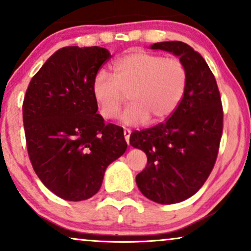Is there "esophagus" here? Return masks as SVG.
I'll list each match as a JSON object with an SVG mask.
<instances>
[{
    "label": "esophagus",
    "mask_w": 251,
    "mask_h": 251,
    "mask_svg": "<svg viewBox=\"0 0 251 251\" xmlns=\"http://www.w3.org/2000/svg\"><path fill=\"white\" fill-rule=\"evenodd\" d=\"M124 135H125L126 143L129 144V135H131V131H129L128 128H125L124 129Z\"/></svg>",
    "instance_id": "esophagus-1"
}]
</instances>
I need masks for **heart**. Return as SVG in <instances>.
Returning <instances> with one entry per match:
<instances>
[{
  "label": "heart",
  "mask_w": 251,
  "mask_h": 251,
  "mask_svg": "<svg viewBox=\"0 0 251 251\" xmlns=\"http://www.w3.org/2000/svg\"><path fill=\"white\" fill-rule=\"evenodd\" d=\"M188 73L177 57H164L146 50H134L117 60L113 76L99 71L92 81V94L103 119H114L125 102L122 122L128 126L159 123L177 109L185 94Z\"/></svg>",
  "instance_id": "heart-1"
}]
</instances>
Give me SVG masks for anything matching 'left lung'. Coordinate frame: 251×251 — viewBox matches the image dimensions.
Returning <instances> with one entry per match:
<instances>
[{
    "label": "left lung",
    "mask_w": 251,
    "mask_h": 251,
    "mask_svg": "<svg viewBox=\"0 0 251 251\" xmlns=\"http://www.w3.org/2000/svg\"><path fill=\"white\" fill-rule=\"evenodd\" d=\"M179 57L188 73L185 94L165 123L134 131L129 144L146 153L148 165L135 181L142 194L159 204L194 196L214 169L223 131V108L217 82L200 53L180 41L157 42Z\"/></svg>",
    "instance_id": "1"
}]
</instances>
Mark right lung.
<instances>
[{"label": "right lung", "instance_id": "right-lung-1", "mask_svg": "<svg viewBox=\"0 0 251 251\" xmlns=\"http://www.w3.org/2000/svg\"><path fill=\"white\" fill-rule=\"evenodd\" d=\"M106 48L63 47L40 68L22 106L29 159L57 197L79 201L99 191L106 169L127 149L124 129L105 124L92 94Z\"/></svg>", "mask_w": 251, "mask_h": 251}]
</instances>
